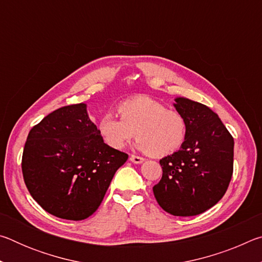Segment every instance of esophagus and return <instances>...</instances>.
I'll return each mask as SVG.
<instances>
[{"label":"esophagus","instance_id":"34e87169","mask_svg":"<svg viewBox=\"0 0 262 262\" xmlns=\"http://www.w3.org/2000/svg\"><path fill=\"white\" fill-rule=\"evenodd\" d=\"M130 161H132L133 163H135V164H141V163L144 162V158H142V157H140V156H135V155H132V156H130Z\"/></svg>","mask_w":262,"mask_h":262}]
</instances>
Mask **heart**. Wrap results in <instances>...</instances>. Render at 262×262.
I'll return each mask as SVG.
<instances>
[{
  "instance_id": "obj_1",
  "label": "heart",
  "mask_w": 262,
  "mask_h": 262,
  "mask_svg": "<svg viewBox=\"0 0 262 262\" xmlns=\"http://www.w3.org/2000/svg\"><path fill=\"white\" fill-rule=\"evenodd\" d=\"M119 118L106 112L98 121L99 134L106 144L121 150L133 137L136 148L155 157H164L181 148L187 136V120L177 111L148 96H136L119 105Z\"/></svg>"
}]
</instances>
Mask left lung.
Masks as SVG:
<instances>
[{"instance_id": "1", "label": "left lung", "mask_w": 262, "mask_h": 262, "mask_svg": "<svg viewBox=\"0 0 262 262\" xmlns=\"http://www.w3.org/2000/svg\"><path fill=\"white\" fill-rule=\"evenodd\" d=\"M173 106L187 120V136L178 151L159 161L163 176L152 190L168 214L195 216L215 206L227 192L234 142L208 106L185 97H177Z\"/></svg>"}]
</instances>
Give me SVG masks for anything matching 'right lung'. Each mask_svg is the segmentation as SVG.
Listing matches in <instances>:
<instances>
[{
	"label": "right lung",
	"mask_w": 262,
	"mask_h": 262,
	"mask_svg": "<svg viewBox=\"0 0 262 262\" xmlns=\"http://www.w3.org/2000/svg\"><path fill=\"white\" fill-rule=\"evenodd\" d=\"M128 155L104 143L86 104L55 110L30 130L21 171L30 194L47 212L82 221L98 209Z\"/></svg>",
	"instance_id": "right-lung-1"
}]
</instances>
